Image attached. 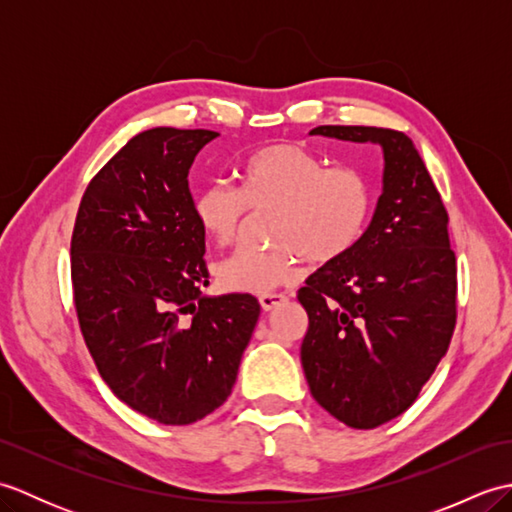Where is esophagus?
I'll list each match as a JSON object with an SVG mask.
<instances>
[{
	"mask_svg": "<svg viewBox=\"0 0 512 512\" xmlns=\"http://www.w3.org/2000/svg\"><path fill=\"white\" fill-rule=\"evenodd\" d=\"M286 299H288L286 295H262V297H259V306H262L264 312H270V310H275L277 306H281V303H284Z\"/></svg>",
	"mask_w": 512,
	"mask_h": 512,
	"instance_id": "esophagus-1",
	"label": "esophagus"
}]
</instances>
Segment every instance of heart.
Instances as JSON below:
<instances>
[{"label":"heart","instance_id":"obj_1","mask_svg":"<svg viewBox=\"0 0 512 512\" xmlns=\"http://www.w3.org/2000/svg\"><path fill=\"white\" fill-rule=\"evenodd\" d=\"M239 191L222 182L209 184L193 200V215L215 244L235 242L246 213L268 215L270 248H239L215 266L226 292L262 295L292 284L303 259L332 264L361 242L372 222L374 184L356 167H325L297 143H270L239 162Z\"/></svg>","mask_w":512,"mask_h":512}]
</instances>
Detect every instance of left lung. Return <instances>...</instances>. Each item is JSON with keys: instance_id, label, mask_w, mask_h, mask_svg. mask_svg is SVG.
I'll return each mask as SVG.
<instances>
[{"instance_id": "obj_1", "label": "left lung", "mask_w": 512, "mask_h": 512, "mask_svg": "<svg viewBox=\"0 0 512 512\" xmlns=\"http://www.w3.org/2000/svg\"><path fill=\"white\" fill-rule=\"evenodd\" d=\"M310 134L378 143L383 193L361 242L310 275L301 365L336 420L374 429L416 402L447 354L458 319L449 213L411 138L396 129L321 125Z\"/></svg>"}]
</instances>
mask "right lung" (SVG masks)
<instances>
[{
    "mask_svg": "<svg viewBox=\"0 0 512 512\" xmlns=\"http://www.w3.org/2000/svg\"><path fill=\"white\" fill-rule=\"evenodd\" d=\"M209 129L134 136L85 189L70 244L85 345L116 398L160 424H191L231 396L259 319L253 295L204 297L209 268L189 169Z\"/></svg>",
    "mask_w": 512,
    "mask_h": 512,
    "instance_id": "1",
    "label": "right lung"
}]
</instances>
